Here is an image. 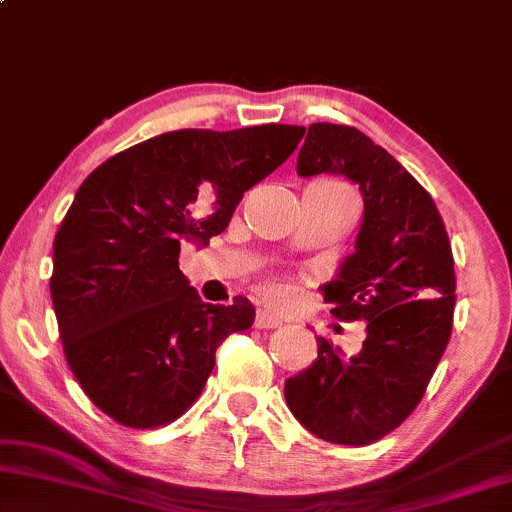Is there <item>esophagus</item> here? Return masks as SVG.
Instances as JSON below:
<instances>
[{
  "label": "esophagus",
  "instance_id": "obj_1",
  "mask_svg": "<svg viewBox=\"0 0 512 512\" xmlns=\"http://www.w3.org/2000/svg\"><path fill=\"white\" fill-rule=\"evenodd\" d=\"M278 325H283V318H278V316H274V313H269V311H257V316H255V327H260V330H269V327H278Z\"/></svg>",
  "mask_w": 512,
  "mask_h": 512
}]
</instances>
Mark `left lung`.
Segmentation results:
<instances>
[{"label":"left lung","instance_id":"8db88e82","mask_svg":"<svg viewBox=\"0 0 512 512\" xmlns=\"http://www.w3.org/2000/svg\"><path fill=\"white\" fill-rule=\"evenodd\" d=\"M349 177L363 194L356 250L323 285L344 320H365L346 358L318 337V356L285 381L290 412L316 438L363 447L414 412L452 335L454 260L445 224L424 187L353 126L311 124L297 175Z\"/></svg>","mask_w":512,"mask_h":512}]
</instances>
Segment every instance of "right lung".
Returning a JSON list of instances; mask_svg holds the SVG:
<instances>
[{
	"mask_svg": "<svg viewBox=\"0 0 512 512\" xmlns=\"http://www.w3.org/2000/svg\"><path fill=\"white\" fill-rule=\"evenodd\" d=\"M302 135L288 124L170 131L114 154L77 189L53 241L51 299L67 365L107 417L170 424L199 398L217 346L252 325L241 295L201 302L177 267L180 245L222 234Z\"/></svg>",
	"mask_w": 512,
	"mask_h": 512,
	"instance_id": "obj_1",
	"label": "right lung"
}]
</instances>
